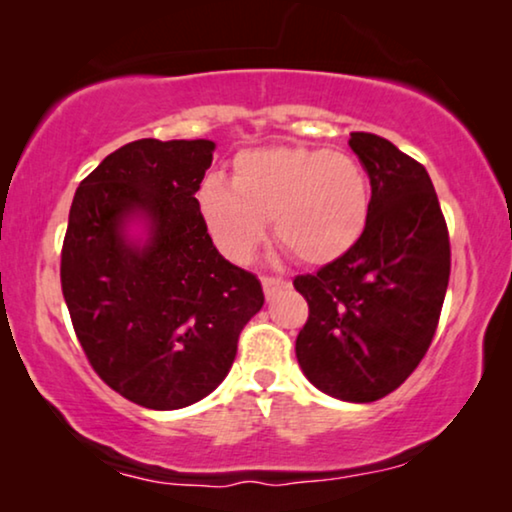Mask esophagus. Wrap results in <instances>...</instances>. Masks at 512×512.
I'll use <instances>...</instances> for the list:
<instances>
[{"mask_svg": "<svg viewBox=\"0 0 512 512\" xmlns=\"http://www.w3.org/2000/svg\"><path fill=\"white\" fill-rule=\"evenodd\" d=\"M261 282H263V291H265V296H275L277 291H282L284 286H286V279H282V277H275V275H265V277H261Z\"/></svg>", "mask_w": 512, "mask_h": 512, "instance_id": "1", "label": "esophagus"}]
</instances>
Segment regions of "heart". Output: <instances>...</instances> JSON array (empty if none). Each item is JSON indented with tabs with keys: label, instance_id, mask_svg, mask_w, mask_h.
I'll return each instance as SVG.
<instances>
[{
	"label": "heart",
	"instance_id": "heart-1",
	"mask_svg": "<svg viewBox=\"0 0 512 512\" xmlns=\"http://www.w3.org/2000/svg\"><path fill=\"white\" fill-rule=\"evenodd\" d=\"M200 214L216 247L247 261L275 219L277 240L300 261L331 263L359 242L370 214V181L345 151L270 146L242 151L233 184L207 177L198 191Z\"/></svg>",
	"mask_w": 512,
	"mask_h": 512
}]
</instances>
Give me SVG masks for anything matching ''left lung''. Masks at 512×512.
<instances>
[{"label":"left lung","mask_w":512,"mask_h":512,"mask_svg":"<svg viewBox=\"0 0 512 512\" xmlns=\"http://www.w3.org/2000/svg\"><path fill=\"white\" fill-rule=\"evenodd\" d=\"M349 146L370 179L368 223L347 254L293 279L310 307L296 356L324 394L370 403L429 352L450 282V235L422 163L370 132H352Z\"/></svg>","instance_id":"left-lung-1"}]
</instances>
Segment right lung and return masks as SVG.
Segmentation results:
<instances>
[{"label":"right lung","mask_w":512,"mask_h":512,"mask_svg":"<svg viewBox=\"0 0 512 512\" xmlns=\"http://www.w3.org/2000/svg\"><path fill=\"white\" fill-rule=\"evenodd\" d=\"M212 151L209 139H137L81 181L69 209L60 282L76 338L111 389L151 410L212 394L265 300L200 214ZM137 213L150 221L144 248L122 235Z\"/></svg>","instance_id":"right-lung-1"}]
</instances>
